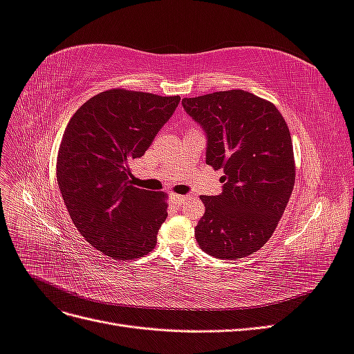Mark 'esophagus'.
<instances>
[{"instance_id": "34e87169", "label": "esophagus", "mask_w": 354, "mask_h": 354, "mask_svg": "<svg viewBox=\"0 0 354 354\" xmlns=\"http://www.w3.org/2000/svg\"><path fill=\"white\" fill-rule=\"evenodd\" d=\"M169 198H171V201H173L174 203H181V202H185V201H186V196H183V195H177V194H171V195H169Z\"/></svg>"}]
</instances>
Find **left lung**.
Here are the masks:
<instances>
[{
    "label": "left lung",
    "mask_w": 354,
    "mask_h": 354,
    "mask_svg": "<svg viewBox=\"0 0 354 354\" xmlns=\"http://www.w3.org/2000/svg\"><path fill=\"white\" fill-rule=\"evenodd\" d=\"M208 138L207 164L223 169L218 196H201V250L236 260L270 239L291 198L295 162L289 128L276 106L243 90L183 99Z\"/></svg>",
    "instance_id": "left-lung-1"
}]
</instances>
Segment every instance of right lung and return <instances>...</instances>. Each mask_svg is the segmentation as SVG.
Segmentation results:
<instances>
[{"instance_id": "1", "label": "right lung", "mask_w": 354, "mask_h": 354, "mask_svg": "<svg viewBox=\"0 0 354 354\" xmlns=\"http://www.w3.org/2000/svg\"><path fill=\"white\" fill-rule=\"evenodd\" d=\"M178 95L113 88L73 113L57 155V183L69 216L91 246L113 260L151 252L168 216L165 192L133 186L130 164L174 113Z\"/></svg>"}]
</instances>
